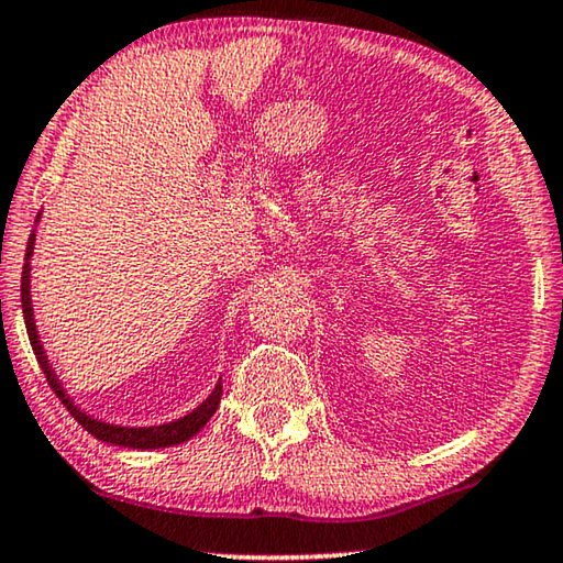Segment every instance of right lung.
Listing matches in <instances>:
<instances>
[{
  "label": "right lung",
  "mask_w": 563,
  "mask_h": 563,
  "mask_svg": "<svg viewBox=\"0 0 563 563\" xmlns=\"http://www.w3.org/2000/svg\"><path fill=\"white\" fill-rule=\"evenodd\" d=\"M32 250H35V232L30 234L27 253H24V265H22V313H24V325H27V335H30L32 351H35V356H37V364L42 366V372H45L47 384L57 394V399H60L63 405L67 407V412H70L75 419H78V424H82V430H88L96 440L119 444V448L158 450V448H172V444H179V442H187L189 438H195V434L201 430V427H205L209 419H212V415L217 412V407H220L222 382L217 384L214 391L209 394L205 401H201V405L195 409V412H189V415H184L179 419H174V422H169V424H154V427H121V424L100 422V419L90 417L88 412H82V409L75 405L70 397H67L65 389L60 387V379H57L55 372H53V366L47 364L45 349H42L40 335H37V329H35V318H32V298H30V257H32Z\"/></svg>",
  "instance_id": "obj_1"
}]
</instances>
